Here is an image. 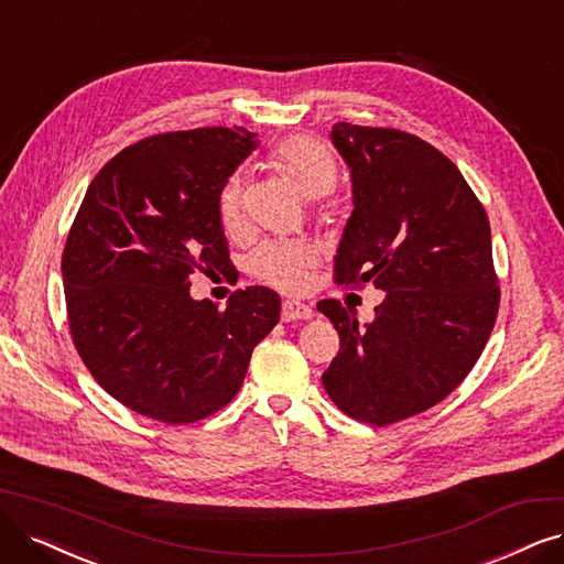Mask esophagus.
Wrapping results in <instances>:
<instances>
[{
  "label": "esophagus",
  "mask_w": 564,
  "mask_h": 564,
  "mask_svg": "<svg viewBox=\"0 0 564 564\" xmlns=\"http://www.w3.org/2000/svg\"><path fill=\"white\" fill-rule=\"evenodd\" d=\"M281 316H283L285 323H290V321H308V318H314V308H311L304 302H297V300H285L283 308H281Z\"/></svg>",
  "instance_id": "obj_1"
}]
</instances>
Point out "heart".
<instances>
[{"label": "heart", "mask_w": 564, "mask_h": 564, "mask_svg": "<svg viewBox=\"0 0 564 564\" xmlns=\"http://www.w3.org/2000/svg\"><path fill=\"white\" fill-rule=\"evenodd\" d=\"M271 164L288 176L295 191L308 199L327 195L337 183V162L325 143L311 137H290L271 153ZM218 216L225 227L241 216V178L232 176L220 187ZM306 256L295 246H264L253 258V271L267 283L290 290L304 281Z\"/></svg>", "instance_id": "b5f03b06"}]
</instances>
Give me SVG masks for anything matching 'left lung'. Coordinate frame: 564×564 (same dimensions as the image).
<instances>
[{
    "instance_id": "obj_1",
    "label": "left lung",
    "mask_w": 564,
    "mask_h": 564,
    "mask_svg": "<svg viewBox=\"0 0 564 564\" xmlns=\"http://www.w3.org/2000/svg\"><path fill=\"white\" fill-rule=\"evenodd\" d=\"M329 137L352 185L335 274L386 297L365 327L337 300L318 304L341 339L323 386L350 419L390 425L440 404L481 358L499 306L490 223L427 141L348 122Z\"/></svg>"
}]
</instances>
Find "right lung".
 I'll return each mask as SVG.
<instances>
[{"label": "right lung", "mask_w": 564, "mask_h": 564, "mask_svg": "<svg viewBox=\"0 0 564 564\" xmlns=\"http://www.w3.org/2000/svg\"><path fill=\"white\" fill-rule=\"evenodd\" d=\"M258 139L199 128L141 139L101 166L62 253L74 346L128 409L170 425L206 419L239 392L250 352L281 316L250 285L225 311L191 276L227 262L218 195Z\"/></svg>", "instance_id": "1"}]
</instances>
